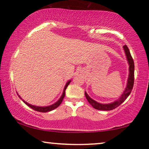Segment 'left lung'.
Instances as JSON below:
<instances>
[{
    "mask_svg": "<svg viewBox=\"0 0 149 149\" xmlns=\"http://www.w3.org/2000/svg\"><path fill=\"white\" fill-rule=\"evenodd\" d=\"M124 52H125L126 58H127L128 64H129V75H128V79L127 81V85L124 90L123 93L121 95V96L117 100L114 101L113 102L109 104H102L96 102L94 100L91 98L89 95L87 94L86 91H85V97L88 101V102L95 109L100 110V111H111L116 109V108L121 105L124 101L127 99V97L129 96L131 91L133 89L134 87V60L132 59V57L130 54V50L127 45H124L123 47Z\"/></svg>",
    "mask_w": 149,
    "mask_h": 149,
    "instance_id": "1",
    "label": "left lung"
}]
</instances>
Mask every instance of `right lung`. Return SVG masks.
Wrapping results in <instances>:
<instances>
[{
	"label": "right lung",
	"mask_w": 149,
	"mask_h": 149,
	"mask_svg": "<svg viewBox=\"0 0 149 149\" xmlns=\"http://www.w3.org/2000/svg\"><path fill=\"white\" fill-rule=\"evenodd\" d=\"M70 82H71V80H69L68 82L66 83V85H65L64 90H63V93H62V95H61V97H60V99H59L56 102H55L54 104H53L50 105V106H47V107H38V106H34V105L30 104L26 102L25 100H24L22 99V97L19 96V94H18L17 93L18 96L19 97V98L22 99V100L28 106V107H30V108H31V109H32L34 110V111H36L40 112V113H47V112H49L51 111H53V110H54L55 109H56V108H58L59 106L61 104V103H62L63 99H64V97L65 96V94H66L65 91H66V89L67 88V87L68 86V85L70 84Z\"/></svg>",
	"instance_id": "add662e5"
}]
</instances>
